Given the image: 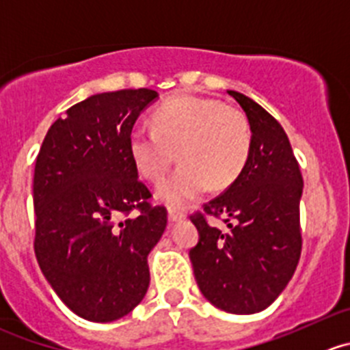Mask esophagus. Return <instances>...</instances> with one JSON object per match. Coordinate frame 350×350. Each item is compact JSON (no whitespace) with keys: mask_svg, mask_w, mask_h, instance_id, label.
I'll return each instance as SVG.
<instances>
[{"mask_svg":"<svg viewBox=\"0 0 350 350\" xmlns=\"http://www.w3.org/2000/svg\"><path fill=\"white\" fill-rule=\"evenodd\" d=\"M186 217L185 212H179V210L169 208V220L171 222H178V220H183Z\"/></svg>","mask_w":350,"mask_h":350,"instance_id":"1","label":"esophagus"}]
</instances>
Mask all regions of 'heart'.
<instances>
[{"mask_svg":"<svg viewBox=\"0 0 350 350\" xmlns=\"http://www.w3.org/2000/svg\"><path fill=\"white\" fill-rule=\"evenodd\" d=\"M154 131L135 128L128 148L138 174L161 183L174 164L181 167L157 189L162 202L183 208L212 186L226 189L241 176L251 154L246 114L219 99L181 96L152 114Z\"/></svg>","mask_w":350,"mask_h":350,"instance_id":"1","label":"heart"}]
</instances>
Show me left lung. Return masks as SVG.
Returning <instances> with one entry per match:
<instances>
[{
    "instance_id": "1",
    "label": "left lung",
    "mask_w": 350,
    "mask_h": 350,
    "mask_svg": "<svg viewBox=\"0 0 350 350\" xmlns=\"http://www.w3.org/2000/svg\"><path fill=\"white\" fill-rule=\"evenodd\" d=\"M246 113L251 154L239 178L191 213L200 232L189 250L196 284L220 310L251 314L269 308L294 275L303 247V176L279 121L260 104L227 90ZM228 224L210 226L208 217Z\"/></svg>"
}]
</instances>
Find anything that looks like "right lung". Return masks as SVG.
<instances>
[{
    "label": "right lung",
    "mask_w": 350,
    "mask_h": 350,
    "mask_svg": "<svg viewBox=\"0 0 350 350\" xmlns=\"http://www.w3.org/2000/svg\"><path fill=\"white\" fill-rule=\"evenodd\" d=\"M150 89L97 94L54 121L33 171L37 261L59 299L83 320L130 313L148 289L147 256L167 224L128 148Z\"/></svg>",
    "instance_id": "obj_1"
}]
</instances>
